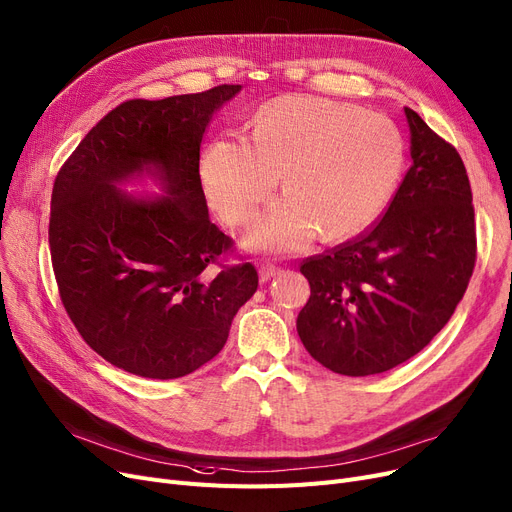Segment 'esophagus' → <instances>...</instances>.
Masks as SVG:
<instances>
[{
	"instance_id": "esophagus-1",
	"label": "esophagus",
	"mask_w": 512,
	"mask_h": 512,
	"mask_svg": "<svg viewBox=\"0 0 512 512\" xmlns=\"http://www.w3.org/2000/svg\"><path fill=\"white\" fill-rule=\"evenodd\" d=\"M279 267L277 264H273V262H262L260 264V281H269V279H273L275 275H279Z\"/></svg>"
}]
</instances>
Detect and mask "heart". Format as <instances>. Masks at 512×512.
I'll use <instances>...</instances> for the list:
<instances>
[{"instance_id":"obj_1","label":"heart","mask_w":512,"mask_h":512,"mask_svg":"<svg viewBox=\"0 0 512 512\" xmlns=\"http://www.w3.org/2000/svg\"><path fill=\"white\" fill-rule=\"evenodd\" d=\"M405 159V138L391 117L290 94L256 113L250 138H214L199 172L212 208L231 227L252 222L283 172L288 195L260 216L252 243L288 252L319 233L344 241L370 229L393 201Z\"/></svg>"}]
</instances>
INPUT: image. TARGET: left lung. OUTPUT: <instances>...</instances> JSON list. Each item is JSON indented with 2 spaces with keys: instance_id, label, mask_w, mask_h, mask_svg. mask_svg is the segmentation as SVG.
Listing matches in <instances>:
<instances>
[{
  "instance_id": "left-lung-1",
  "label": "left lung",
  "mask_w": 512,
  "mask_h": 512,
  "mask_svg": "<svg viewBox=\"0 0 512 512\" xmlns=\"http://www.w3.org/2000/svg\"><path fill=\"white\" fill-rule=\"evenodd\" d=\"M407 170L382 218L302 260L311 298L296 330L327 370L372 376L420 353L454 315L477 260L473 191L456 147L405 107Z\"/></svg>"
}]
</instances>
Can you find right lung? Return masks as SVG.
Segmentation results:
<instances>
[{
	"label": "right lung",
	"mask_w": 512,
	"mask_h": 512,
	"mask_svg": "<svg viewBox=\"0 0 512 512\" xmlns=\"http://www.w3.org/2000/svg\"><path fill=\"white\" fill-rule=\"evenodd\" d=\"M239 90L121 102L56 174L48 239L58 294L79 336L119 370L155 380L199 370L258 288L252 262H224L233 239L208 218L199 176L203 132ZM142 171L169 195L116 189Z\"/></svg>",
	"instance_id": "obj_1"
}]
</instances>
